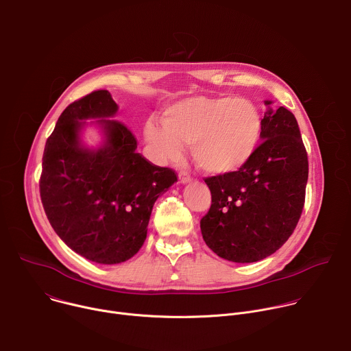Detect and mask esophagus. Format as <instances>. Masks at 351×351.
Wrapping results in <instances>:
<instances>
[{"mask_svg":"<svg viewBox=\"0 0 351 351\" xmlns=\"http://www.w3.org/2000/svg\"><path fill=\"white\" fill-rule=\"evenodd\" d=\"M179 179H180V182H182V183H187V182H190V180H191V176H190L187 172L182 171V172L179 173Z\"/></svg>","mask_w":351,"mask_h":351,"instance_id":"obj_1","label":"esophagus"}]
</instances>
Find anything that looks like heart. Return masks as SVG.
Returning a JSON list of instances; mask_svg holds the SVG:
<instances>
[{
    "mask_svg": "<svg viewBox=\"0 0 351 351\" xmlns=\"http://www.w3.org/2000/svg\"><path fill=\"white\" fill-rule=\"evenodd\" d=\"M164 123L149 121L145 136L167 160H179L183 144L191 145L195 165L222 176L253 158L263 132V117L247 98L193 97L169 107Z\"/></svg>",
    "mask_w": 351,
    "mask_h": 351,
    "instance_id": "heart-1",
    "label": "heart"
}]
</instances>
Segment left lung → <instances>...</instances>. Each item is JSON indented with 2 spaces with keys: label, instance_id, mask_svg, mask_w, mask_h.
Listing matches in <instances>:
<instances>
[{
  "label": "left lung",
  "instance_id": "8db88e82",
  "mask_svg": "<svg viewBox=\"0 0 351 351\" xmlns=\"http://www.w3.org/2000/svg\"><path fill=\"white\" fill-rule=\"evenodd\" d=\"M261 138L241 169L204 178L211 207L199 228L206 244L228 261L256 263L274 254L303 213L308 158L294 115L269 108Z\"/></svg>",
  "mask_w": 351,
  "mask_h": 351
}]
</instances>
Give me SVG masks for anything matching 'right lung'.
I'll list each match as a JSON object with an SVG mask.
<instances>
[{"label": "right lung", "mask_w": 351, "mask_h": 351, "mask_svg": "<svg viewBox=\"0 0 351 351\" xmlns=\"http://www.w3.org/2000/svg\"><path fill=\"white\" fill-rule=\"evenodd\" d=\"M117 111L107 90L69 104L47 138L40 176L41 203L56 233L75 253L108 265L138 252L154 203L178 180L173 169L136 152L137 138L126 125L106 119ZM90 117L106 130L98 150L80 144V121Z\"/></svg>", "instance_id": "right-lung-1"}]
</instances>
